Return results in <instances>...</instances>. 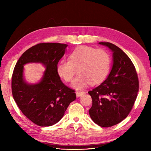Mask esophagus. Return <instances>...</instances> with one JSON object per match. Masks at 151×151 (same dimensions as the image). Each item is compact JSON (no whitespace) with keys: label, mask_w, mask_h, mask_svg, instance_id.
Masks as SVG:
<instances>
[{"label":"esophagus","mask_w":151,"mask_h":151,"mask_svg":"<svg viewBox=\"0 0 151 151\" xmlns=\"http://www.w3.org/2000/svg\"><path fill=\"white\" fill-rule=\"evenodd\" d=\"M84 93H85L84 91H76V97H81V96H82V95H84Z\"/></svg>","instance_id":"esophagus-1"}]
</instances>
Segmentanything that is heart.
Instances as JSON below:
<instances>
[{
	"instance_id": "obj_1",
	"label": "heart",
	"mask_w": 151,
	"mask_h": 151,
	"mask_svg": "<svg viewBox=\"0 0 151 151\" xmlns=\"http://www.w3.org/2000/svg\"><path fill=\"white\" fill-rule=\"evenodd\" d=\"M110 58L107 52L82 45L72 51L69 60L59 62L57 72L63 80L70 82L78 70L79 75L74 80L72 87L81 89L89 84L95 85L103 82L110 71Z\"/></svg>"
}]
</instances>
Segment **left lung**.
I'll use <instances>...</instances> for the list:
<instances>
[{
	"label": "left lung",
	"mask_w": 151,
	"mask_h": 151,
	"mask_svg": "<svg viewBox=\"0 0 151 151\" xmlns=\"http://www.w3.org/2000/svg\"><path fill=\"white\" fill-rule=\"evenodd\" d=\"M99 43L113 52V65L107 78L88 91L92 98L89 114L95 123L110 127L129 115L139 91V81L132 61L120 48L108 42Z\"/></svg>",
	"instance_id": "obj_1"
}]
</instances>
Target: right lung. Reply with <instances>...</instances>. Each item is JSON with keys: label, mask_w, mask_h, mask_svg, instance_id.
<instances>
[{"label": "right lung", "mask_w": 151, "mask_h": 151, "mask_svg": "<svg viewBox=\"0 0 151 151\" xmlns=\"http://www.w3.org/2000/svg\"><path fill=\"white\" fill-rule=\"evenodd\" d=\"M67 46L58 43L37 44L25 51L15 66L13 97L22 113L38 126L58 123L76 99L75 90L63 84L57 72L58 63ZM29 63H41L46 67L42 78L37 84H28L23 78L24 65Z\"/></svg>", "instance_id": "right-lung-1"}]
</instances>
